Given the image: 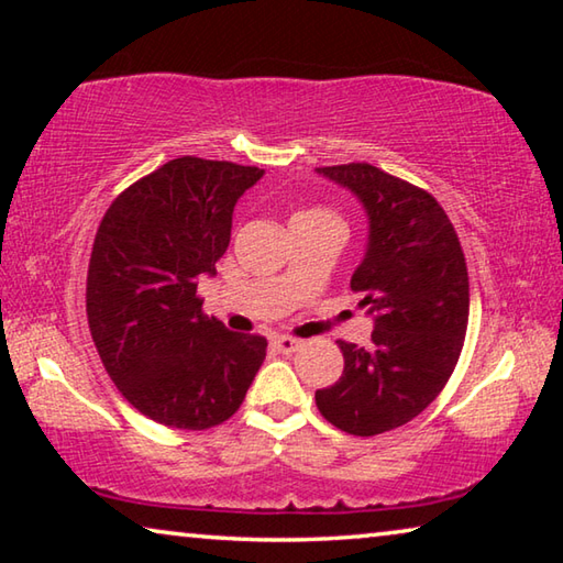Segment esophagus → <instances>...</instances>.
<instances>
[{
	"instance_id": "34e87169",
	"label": "esophagus",
	"mask_w": 563,
	"mask_h": 563,
	"mask_svg": "<svg viewBox=\"0 0 563 563\" xmlns=\"http://www.w3.org/2000/svg\"><path fill=\"white\" fill-rule=\"evenodd\" d=\"M273 345L278 347L285 355H290V352H298L302 347V340L300 338H290V335H278L273 340Z\"/></svg>"
}]
</instances>
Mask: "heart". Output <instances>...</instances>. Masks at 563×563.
Listing matches in <instances>:
<instances>
[{
	"mask_svg": "<svg viewBox=\"0 0 563 563\" xmlns=\"http://www.w3.org/2000/svg\"><path fill=\"white\" fill-rule=\"evenodd\" d=\"M302 213H328V211H322V208H312V211H302Z\"/></svg>",
	"mask_w": 563,
	"mask_h": 563,
	"instance_id": "1",
	"label": "heart"
}]
</instances>
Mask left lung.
Listing matches in <instances>:
<instances>
[{"label": "left lung", "instance_id": "obj_1", "mask_svg": "<svg viewBox=\"0 0 563 563\" xmlns=\"http://www.w3.org/2000/svg\"><path fill=\"white\" fill-rule=\"evenodd\" d=\"M365 206L369 243L350 288L375 316L373 350L338 340L345 369L316 393L338 430L375 437L415 419L462 355L470 275L450 216L432 194L373 164L320 166Z\"/></svg>", "mask_w": 563, "mask_h": 563}]
</instances>
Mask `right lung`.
Here are the masks:
<instances>
[{"label": "right lung", "instance_id": "add662e5", "mask_svg": "<svg viewBox=\"0 0 563 563\" xmlns=\"http://www.w3.org/2000/svg\"><path fill=\"white\" fill-rule=\"evenodd\" d=\"M258 166L180 156L113 198L87 273L91 340L113 385L141 415L176 430L231 419L268 340L203 312L201 275L231 243L233 206Z\"/></svg>", "mask_w": 563, "mask_h": 563}]
</instances>
